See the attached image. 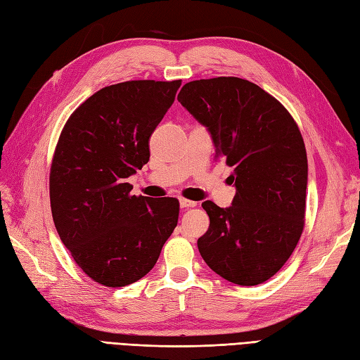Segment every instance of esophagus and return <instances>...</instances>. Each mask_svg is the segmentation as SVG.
Wrapping results in <instances>:
<instances>
[{
  "label": "esophagus",
  "mask_w": 360,
  "mask_h": 360,
  "mask_svg": "<svg viewBox=\"0 0 360 360\" xmlns=\"http://www.w3.org/2000/svg\"><path fill=\"white\" fill-rule=\"evenodd\" d=\"M197 205V202H193L191 200H186V198H180V207L181 209H189V207H195Z\"/></svg>",
  "instance_id": "obj_1"
}]
</instances>
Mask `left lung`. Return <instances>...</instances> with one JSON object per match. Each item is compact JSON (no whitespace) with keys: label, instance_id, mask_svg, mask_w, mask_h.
<instances>
[{"label":"left lung","instance_id":"left-lung-1","mask_svg":"<svg viewBox=\"0 0 360 360\" xmlns=\"http://www.w3.org/2000/svg\"><path fill=\"white\" fill-rule=\"evenodd\" d=\"M177 99L210 132L216 158L233 167L231 205L202 202L210 226L198 238L200 254L233 284H263L303 231L308 159L300 130L274 96L234 76L184 84Z\"/></svg>","mask_w":360,"mask_h":360}]
</instances>
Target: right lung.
Here are the masks:
<instances>
[{
  "instance_id": "right-lung-1",
  "label": "right lung",
  "mask_w": 360,
  "mask_h": 360,
  "mask_svg": "<svg viewBox=\"0 0 360 360\" xmlns=\"http://www.w3.org/2000/svg\"><path fill=\"white\" fill-rule=\"evenodd\" d=\"M181 81H127L90 96L63 127L49 195L53 224L84 274L126 287L155 267L179 221V200L130 195L148 139Z\"/></svg>"
}]
</instances>
